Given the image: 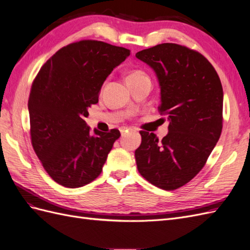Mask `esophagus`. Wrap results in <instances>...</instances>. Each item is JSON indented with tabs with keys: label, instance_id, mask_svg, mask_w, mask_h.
Masks as SVG:
<instances>
[{
	"label": "esophagus",
	"instance_id": "obj_1",
	"mask_svg": "<svg viewBox=\"0 0 250 250\" xmlns=\"http://www.w3.org/2000/svg\"><path fill=\"white\" fill-rule=\"evenodd\" d=\"M130 130H131L130 128H128V127H122V128H121V134L125 135L127 132H129Z\"/></svg>",
	"mask_w": 250,
	"mask_h": 250
}]
</instances>
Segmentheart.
I'll return each instance as SVG.
<instances>
[{"mask_svg": "<svg viewBox=\"0 0 250 250\" xmlns=\"http://www.w3.org/2000/svg\"><path fill=\"white\" fill-rule=\"evenodd\" d=\"M144 77H148V76L143 71L133 70L127 75V80H133V79H139V78H144Z\"/></svg>", "mask_w": 250, "mask_h": 250, "instance_id": "1", "label": "heart"}]
</instances>
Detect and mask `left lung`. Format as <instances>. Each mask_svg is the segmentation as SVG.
Segmentation results:
<instances>
[{"label": "left lung", "mask_w": 250, "mask_h": 250, "mask_svg": "<svg viewBox=\"0 0 250 250\" xmlns=\"http://www.w3.org/2000/svg\"><path fill=\"white\" fill-rule=\"evenodd\" d=\"M135 56L155 72L158 111L169 120V132L162 141L140 131L142 143L134 152L138 170L153 186L176 190L197 175L220 138L221 81L206 57L180 44L161 43Z\"/></svg>", "instance_id": "1"}]
</instances>
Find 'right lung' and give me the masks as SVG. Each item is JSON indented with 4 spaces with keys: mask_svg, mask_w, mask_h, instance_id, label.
Here are the masks:
<instances>
[{
    "mask_svg": "<svg viewBox=\"0 0 250 250\" xmlns=\"http://www.w3.org/2000/svg\"><path fill=\"white\" fill-rule=\"evenodd\" d=\"M129 55L122 47L80 41L57 51L35 77L28 101L31 143L57 184L80 188L101 174L121 133L95 129L92 135L84 118L108 75Z\"/></svg>",
    "mask_w": 250,
    "mask_h": 250,
    "instance_id": "1",
    "label": "right lung"
}]
</instances>
